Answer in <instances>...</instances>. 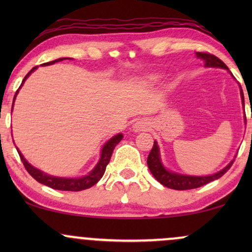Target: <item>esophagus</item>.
I'll use <instances>...</instances> for the list:
<instances>
[{"label":"esophagus","mask_w":252,"mask_h":252,"mask_svg":"<svg viewBox=\"0 0 252 252\" xmlns=\"http://www.w3.org/2000/svg\"><path fill=\"white\" fill-rule=\"evenodd\" d=\"M147 126H147L146 122H143V121H137V122L134 124V130L135 131H142V130L147 129Z\"/></svg>","instance_id":"obj_1"}]
</instances>
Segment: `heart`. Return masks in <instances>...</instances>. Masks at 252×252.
<instances>
[{
	"label": "heart",
	"mask_w": 252,
	"mask_h": 252,
	"mask_svg": "<svg viewBox=\"0 0 252 252\" xmlns=\"http://www.w3.org/2000/svg\"><path fill=\"white\" fill-rule=\"evenodd\" d=\"M147 79H148V82H156V80L158 79V74H150V76L147 77Z\"/></svg>",
	"instance_id": "heart-1"
}]
</instances>
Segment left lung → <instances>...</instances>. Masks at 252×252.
<instances>
[{"instance_id": "obj_1", "label": "left lung", "mask_w": 252, "mask_h": 252, "mask_svg": "<svg viewBox=\"0 0 252 252\" xmlns=\"http://www.w3.org/2000/svg\"><path fill=\"white\" fill-rule=\"evenodd\" d=\"M196 57L201 58L205 62V66H209V67H219V68H225L228 70L227 66L221 62L219 58H217L213 54L207 53V52H196ZM241 97L243 99V104H244V94H243L242 88H241ZM247 121V118H245ZM232 160L230 163L225 167L224 169H221L220 172L216 173V174L209 175V176H190V175H182L178 174V173H173L167 170L163 167L162 162H161L160 158V152H158V142H154L152 150H150L148 158H147V163H148L149 170L152 172V174L154 175V178L158 180L160 184H162L163 186L168 187V189H178V190H185V189H198V187L204 186V185L209 184V182L217 180L220 176H222L228 169L231 168L233 163Z\"/></svg>"}]
</instances>
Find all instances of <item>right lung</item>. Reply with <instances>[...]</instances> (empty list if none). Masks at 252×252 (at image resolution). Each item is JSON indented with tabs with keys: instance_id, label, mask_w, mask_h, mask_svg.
<instances>
[{
	"instance_id": "right-lung-1",
	"label": "right lung",
	"mask_w": 252,
	"mask_h": 252,
	"mask_svg": "<svg viewBox=\"0 0 252 252\" xmlns=\"http://www.w3.org/2000/svg\"><path fill=\"white\" fill-rule=\"evenodd\" d=\"M63 59H65V58H60V59L53 60V62H50V63H42V65L43 66L52 65V63L62 62V60H63ZM36 67H37V66L33 67L30 72H28L27 74H26L25 79L22 80V84H24L25 80L27 79L28 77H30V74L32 73V72L36 70ZM22 84H21V86H22ZM21 86H20V88H21ZM17 92H19V90H17L15 96H14V100H15ZM11 110H13V108H11ZM122 138H123L122 134H118L116 136H114L112 138H110L108 142H106L103 146L102 155H100L99 162L97 163V166L94 167V168L92 169L88 175L83 176V178H74V179L57 178V176H52V175L45 174V173L41 172V170L36 169L35 167H33L32 164L28 163L27 161H26V158H24V156H22L21 153H20V150L17 148L16 149H17V153H19V155H20V158H21L22 163H24L25 168L27 169V172L30 173V174L33 176V178L35 179L37 182H40V184H42V185H46V186L51 187V189H53L73 190V192H78V190H83V189H90V187H92L94 185H96L97 182L99 181L100 179H102V176L104 175V172H105V169H106V166H108L110 158H111L112 152H114L115 147H116L117 144L120 143V141L122 140Z\"/></svg>"
}]
</instances>
